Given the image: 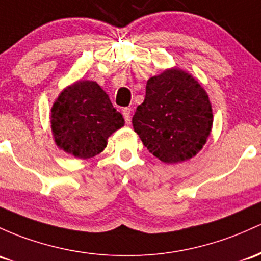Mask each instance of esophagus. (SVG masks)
Instances as JSON below:
<instances>
[{
    "label": "esophagus",
    "instance_id": "obj_1",
    "mask_svg": "<svg viewBox=\"0 0 261 261\" xmlns=\"http://www.w3.org/2000/svg\"><path fill=\"white\" fill-rule=\"evenodd\" d=\"M122 112H123V117H124V119H125V123H127V124H130V122H132V109L125 107V108H123Z\"/></svg>",
    "mask_w": 261,
    "mask_h": 261
}]
</instances>
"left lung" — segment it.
I'll list each match as a JSON object with an SVG mask.
<instances>
[{"instance_id":"1","label":"left lung","mask_w":261,"mask_h":261,"mask_svg":"<svg viewBox=\"0 0 261 261\" xmlns=\"http://www.w3.org/2000/svg\"><path fill=\"white\" fill-rule=\"evenodd\" d=\"M132 123L154 156L164 163H179L205 144L213 125L212 106L192 75L167 69L148 80L144 102L137 107Z\"/></svg>"}]
</instances>
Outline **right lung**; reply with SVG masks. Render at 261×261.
Listing matches in <instances>:
<instances>
[{"label":"right lung","instance_id":"add662e5","mask_svg":"<svg viewBox=\"0 0 261 261\" xmlns=\"http://www.w3.org/2000/svg\"><path fill=\"white\" fill-rule=\"evenodd\" d=\"M51 124L61 149L87 159L105 149L108 137L124 125V119L96 82L78 81L55 102Z\"/></svg>","mask_w":261,"mask_h":261}]
</instances>
